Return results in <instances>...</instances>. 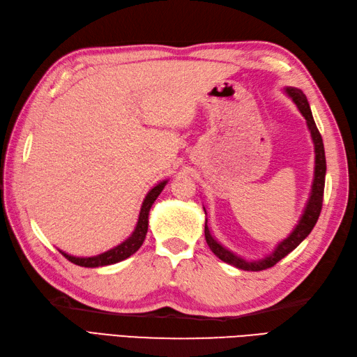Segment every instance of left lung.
Wrapping results in <instances>:
<instances>
[{"instance_id": "1", "label": "left lung", "mask_w": 357, "mask_h": 357, "mask_svg": "<svg viewBox=\"0 0 357 357\" xmlns=\"http://www.w3.org/2000/svg\"><path fill=\"white\" fill-rule=\"evenodd\" d=\"M285 92L294 101V104L298 105V109L302 113V116L307 119L308 130H310V133H312V138L314 142L316 158H314V179H313V185H312V195H310V199L307 202L304 215H302L299 224L296 225V229L291 231L290 236L280 242V244L275 248V252H273L270 256L264 257V259H259V261L248 262L234 253L229 252V250L222 247L213 236H211L207 221H206V229H204V233H206L207 245L210 247L211 252H213L221 261L230 264V265H233V267L241 268V270L261 271V270H267V268L273 267V265H276L280 259H282V257H285L288 253H291L293 250L298 247L310 233H312L313 227L316 225L317 219H319L321 210H322L325 172H327V161H325V150H324L322 136H321L319 130H317L316 123H314L313 115H312V110H310V105L307 101V96L302 93V90L294 89V87H287Z\"/></svg>"}]
</instances>
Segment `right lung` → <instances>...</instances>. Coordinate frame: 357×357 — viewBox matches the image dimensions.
Masks as SVG:
<instances>
[{
  "label": "right lung",
  "instance_id": "1",
  "mask_svg": "<svg viewBox=\"0 0 357 357\" xmlns=\"http://www.w3.org/2000/svg\"><path fill=\"white\" fill-rule=\"evenodd\" d=\"M167 181H162V183H159L156 187L151 188V190L147 193L146 199L142 202V207L139 211V219H138V224H136V229L132 233V236L126 239L123 244H119L118 247L109 250V252L101 253L98 256H92V257H75L67 255L64 252L59 250V253H61L66 259H69L70 262L79 265V267H104V265H110V264H116L119 261H124L127 259L128 256H132L133 253H136L139 250V247L142 245L144 239H146V234H147V229H149V211L150 207L153 206V202L156 201V198L159 196V193L162 192V188L165 187Z\"/></svg>",
  "mask_w": 357,
  "mask_h": 357
}]
</instances>
